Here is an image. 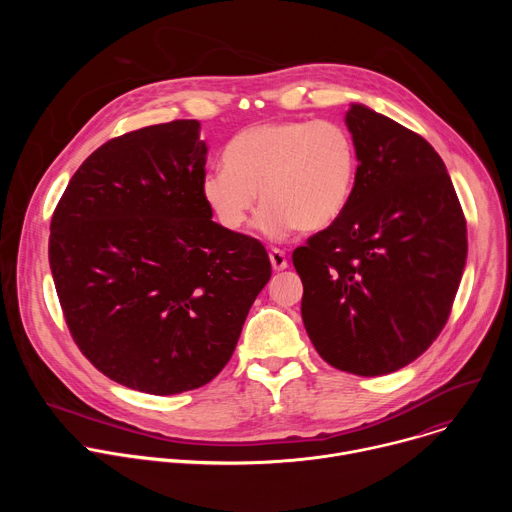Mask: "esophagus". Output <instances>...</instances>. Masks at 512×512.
<instances>
[{
    "label": "esophagus",
    "mask_w": 512,
    "mask_h": 512,
    "mask_svg": "<svg viewBox=\"0 0 512 512\" xmlns=\"http://www.w3.org/2000/svg\"><path fill=\"white\" fill-rule=\"evenodd\" d=\"M269 261H271V267H273L275 271L287 269V257H285V253H283L281 249H271V251H269Z\"/></svg>",
    "instance_id": "obj_1"
}]
</instances>
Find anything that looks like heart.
Instances as JSON below:
<instances>
[{"label": "heart", "mask_w": 512, "mask_h": 512, "mask_svg": "<svg viewBox=\"0 0 512 512\" xmlns=\"http://www.w3.org/2000/svg\"><path fill=\"white\" fill-rule=\"evenodd\" d=\"M223 158L225 164L200 182L206 206L227 231L239 233L261 198L257 227L271 239L334 225L352 198L358 172L356 143L334 121L253 123L235 133Z\"/></svg>", "instance_id": "heart-1"}]
</instances>
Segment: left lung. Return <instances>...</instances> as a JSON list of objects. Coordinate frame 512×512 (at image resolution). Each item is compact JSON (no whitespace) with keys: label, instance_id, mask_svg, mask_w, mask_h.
Returning <instances> with one entry per match:
<instances>
[{"label":"left lung","instance_id":"8db88e82","mask_svg":"<svg viewBox=\"0 0 512 512\" xmlns=\"http://www.w3.org/2000/svg\"><path fill=\"white\" fill-rule=\"evenodd\" d=\"M352 198L334 225L294 251L302 320L332 367L381 377L423 354L448 322L468 235L446 164L397 121L352 103Z\"/></svg>","mask_w":512,"mask_h":512}]
</instances>
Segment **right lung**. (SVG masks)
<instances>
[{
    "label": "right lung",
    "instance_id": "obj_1",
    "mask_svg": "<svg viewBox=\"0 0 512 512\" xmlns=\"http://www.w3.org/2000/svg\"><path fill=\"white\" fill-rule=\"evenodd\" d=\"M196 119L103 143L70 178L48 259L68 330L109 379L150 395L212 381L271 277L265 247L212 221Z\"/></svg>",
    "mask_w": 512,
    "mask_h": 512
}]
</instances>
